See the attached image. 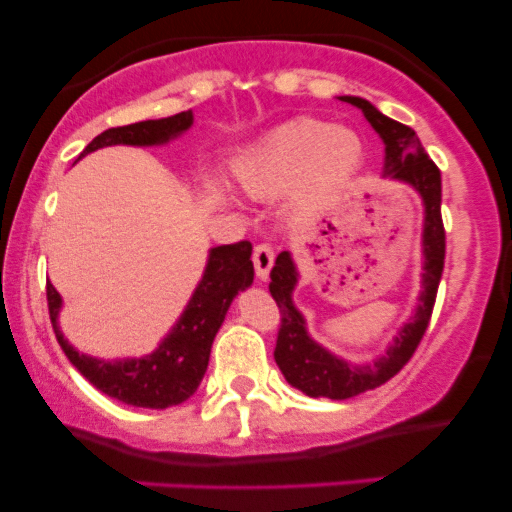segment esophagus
Returning a JSON list of instances; mask_svg holds the SVG:
<instances>
[{
  "mask_svg": "<svg viewBox=\"0 0 512 512\" xmlns=\"http://www.w3.org/2000/svg\"><path fill=\"white\" fill-rule=\"evenodd\" d=\"M252 264H255V272L260 279H267L269 269L274 264V250L269 243H260L255 245V252H252Z\"/></svg>",
  "mask_w": 512,
  "mask_h": 512,
  "instance_id": "1",
  "label": "esophagus"
}]
</instances>
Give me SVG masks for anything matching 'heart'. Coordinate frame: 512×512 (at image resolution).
Instances as JSON below:
<instances>
[{
    "mask_svg": "<svg viewBox=\"0 0 512 512\" xmlns=\"http://www.w3.org/2000/svg\"><path fill=\"white\" fill-rule=\"evenodd\" d=\"M361 151V139L351 129L298 117L236 158L233 175L255 197L301 178V202L310 204L354 173Z\"/></svg>",
    "mask_w": 512,
    "mask_h": 512,
    "instance_id": "obj_1",
    "label": "heart"
}]
</instances>
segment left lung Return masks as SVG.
Here are the masks:
<instances>
[{"instance_id":"8db88e82","label":"left lung","mask_w":512,"mask_h":512,"mask_svg":"<svg viewBox=\"0 0 512 512\" xmlns=\"http://www.w3.org/2000/svg\"><path fill=\"white\" fill-rule=\"evenodd\" d=\"M342 101L356 105L363 110L366 120L373 125L375 132L385 142V173L392 178L409 182L426 207L424 219V291L419 296V308H416L411 322L402 327L395 344L387 349V356L378 358L373 366H349L342 358L332 356L330 351L322 349L305 332L303 315L293 308L291 293L296 286V267L289 252H281L272 267V298L279 305L281 325L276 334L274 358L276 366L281 368L284 378L293 387L305 392L308 397H330V399H349L361 395V392L375 390L378 385L387 383L392 375L409 363L414 356L416 346L424 339V332L431 322L433 305H436L440 274H443L445 262V228L443 216H440V170L436 163L428 158L421 146L416 132L402 122L390 120V117L373 108L368 101L354 96H342Z\"/></svg>"}]
</instances>
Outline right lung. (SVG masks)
Returning <instances> with one entry per match:
<instances>
[{
    "label": "right lung",
    "mask_w": 512,
    "mask_h": 512,
    "mask_svg": "<svg viewBox=\"0 0 512 512\" xmlns=\"http://www.w3.org/2000/svg\"><path fill=\"white\" fill-rule=\"evenodd\" d=\"M192 125V110L178 113L163 120H144L125 127H110L98 134L91 144L81 151V156L113 144L129 146H154L166 144L173 137L185 132ZM79 156V158H81ZM252 245L240 240L233 245H219L209 252L207 269L199 281L195 296L187 303L185 313L173 327V332L163 339L161 346L151 356L134 358V361H98L86 354H79L57 327L62 298L55 286L48 284V310L57 342L67 354L72 366L103 395L120 399L132 407L166 409L185 402L195 395L209 366L211 344L219 332L226 310L238 291L252 284Z\"/></svg>",
    "instance_id": "add662e5"
}]
</instances>
